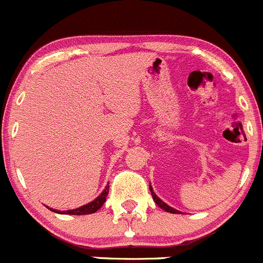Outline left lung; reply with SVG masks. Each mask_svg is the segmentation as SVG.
Returning a JSON list of instances; mask_svg holds the SVG:
<instances>
[{
	"mask_svg": "<svg viewBox=\"0 0 263 263\" xmlns=\"http://www.w3.org/2000/svg\"><path fill=\"white\" fill-rule=\"evenodd\" d=\"M149 190H151V194H152V196H153V200H154V202H156L157 205H158L159 208H161V209H163V210H166V212H168V213H173V214H177L178 212L176 209H173V208H171V206H168V205L167 204H164L163 201H162L161 199H159V197H157V195L154 194L153 192V190H152V187L149 186Z\"/></svg>",
	"mask_w": 263,
	"mask_h": 263,
	"instance_id": "left-lung-1",
	"label": "left lung"
}]
</instances>
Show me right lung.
I'll return each instance as SVG.
<instances>
[{
  "mask_svg": "<svg viewBox=\"0 0 263 263\" xmlns=\"http://www.w3.org/2000/svg\"><path fill=\"white\" fill-rule=\"evenodd\" d=\"M109 195V185L106 186L102 194L100 195L99 197L91 201L90 204L87 205H83V206L78 208V209H73V210H67V212H59V210H54L50 209L51 212L54 213H58V214H69V215H86V214H92V213H96L100 208L104 205V202L106 201V196Z\"/></svg>",
  "mask_w": 263,
  "mask_h": 263,
  "instance_id": "right-lung-1",
  "label": "right lung"
}]
</instances>
